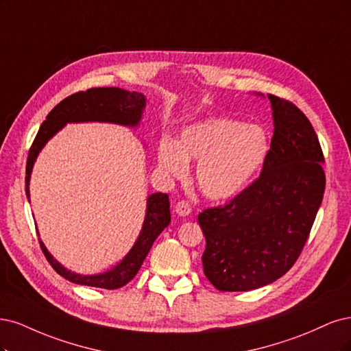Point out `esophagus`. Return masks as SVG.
<instances>
[{
    "label": "esophagus",
    "instance_id": "obj_1",
    "mask_svg": "<svg viewBox=\"0 0 351 351\" xmlns=\"http://www.w3.org/2000/svg\"><path fill=\"white\" fill-rule=\"evenodd\" d=\"M175 211H176L178 216H180V217H185V216H189L191 211H192V208H191V206L188 204L186 201H184V199H182V201L176 202Z\"/></svg>",
    "mask_w": 351,
    "mask_h": 351
}]
</instances>
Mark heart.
<instances>
[{
	"instance_id": "b5f03b06",
	"label": "heart",
	"mask_w": 351,
	"mask_h": 351,
	"mask_svg": "<svg viewBox=\"0 0 351 351\" xmlns=\"http://www.w3.org/2000/svg\"><path fill=\"white\" fill-rule=\"evenodd\" d=\"M269 152L265 130L230 118H213L186 127L178 143L163 138L157 166L169 178H182L198 162L197 185L210 199H228L250 184Z\"/></svg>"
}]
</instances>
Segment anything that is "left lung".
<instances>
[{
	"mask_svg": "<svg viewBox=\"0 0 351 351\" xmlns=\"http://www.w3.org/2000/svg\"><path fill=\"white\" fill-rule=\"evenodd\" d=\"M268 99L274 134L261 175L226 206L198 214L204 274L220 291L254 290L285 276L324 198V154L312 123L291 101Z\"/></svg>",
	"mask_w": 351,
	"mask_h": 351,
	"instance_id": "obj_1",
	"label": "left lung"
}]
</instances>
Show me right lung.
I'll list each match as a JSON object with an SVG mask.
<instances>
[{
  "label": "right lung",
  "mask_w": 351,
  "mask_h": 351,
  "mask_svg": "<svg viewBox=\"0 0 351 351\" xmlns=\"http://www.w3.org/2000/svg\"><path fill=\"white\" fill-rule=\"evenodd\" d=\"M145 108V96L138 92H128L119 87H96L88 88L86 92H78L60 101L43 121L40 125L36 138L33 141L26 165V195L30 198L29 184L30 175L33 171L40 150L45 147L53 135L62 130L66 123L70 122H109L118 123L123 127H137L143 110ZM169 197L162 192H156L147 197V208L145 217L141 232L135 241L130 252L123 256L122 261L112 269L101 274L83 276L73 273L66 269L62 264L49 254L47 246L39 239L42 252L47 256L52 268L75 285L99 287L115 290L130 282L145 259L147 254L150 252L152 245L154 243L156 237L159 236L165 228L171 223V210H169Z\"/></svg>",
  "instance_id": "right-lung-1"
}]
</instances>
